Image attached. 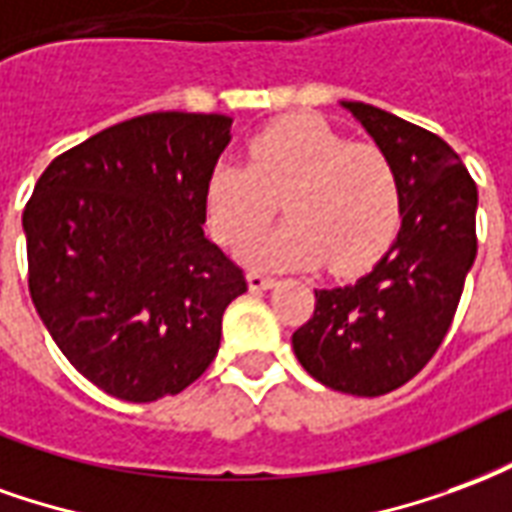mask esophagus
I'll list each match as a JSON object with an SVG mask.
<instances>
[{"label":"esophagus","instance_id":"obj_1","mask_svg":"<svg viewBox=\"0 0 512 512\" xmlns=\"http://www.w3.org/2000/svg\"><path fill=\"white\" fill-rule=\"evenodd\" d=\"M272 286H275V278H270V275L248 272V289H251V292H267Z\"/></svg>","mask_w":512,"mask_h":512}]
</instances>
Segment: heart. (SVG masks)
Returning <instances> with one entry per match:
<instances>
[{"mask_svg":"<svg viewBox=\"0 0 512 512\" xmlns=\"http://www.w3.org/2000/svg\"><path fill=\"white\" fill-rule=\"evenodd\" d=\"M284 201L278 230L245 242L240 259L256 270L333 272L374 264L393 242L401 190L382 149L352 144L316 117L281 119L253 138L248 163L223 160L207 177L204 210L212 237L240 245Z\"/></svg>","mask_w":512,"mask_h":512,"instance_id":"heart-1","label":"heart"}]
</instances>
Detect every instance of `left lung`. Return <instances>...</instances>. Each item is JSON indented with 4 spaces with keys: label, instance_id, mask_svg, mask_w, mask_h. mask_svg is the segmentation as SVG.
<instances>
[{
    "label": "left lung",
    "instance_id": "left-lung-1",
    "mask_svg": "<svg viewBox=\"0 0 512 512\" xmlns=\"http://www.w3.org/2000/svg\"><path fill=\"white\" fill-rule=\"evenodd\" d=\"M393 163L401 229L363 278L316 289V311L292 335L308 374L346 395H384L434 357L477 256V188L445 141L368 103L341 100Z\"/></svg>",
    "mask_w": 512,
    "mask_h": 512
}]
</instances>
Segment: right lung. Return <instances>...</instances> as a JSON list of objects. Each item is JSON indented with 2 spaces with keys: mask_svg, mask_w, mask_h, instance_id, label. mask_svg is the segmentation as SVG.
I'll return each instance as SVG.
<instances>
[{
  "mask_svg": "<svg viewBox=\"0 0 512 512\" xmlns=\"http://www.w3.org/2000/svg\"><path fill=\"white\" fill-rule=\"evenodd\" d=\"M226 114L158 111L51 160L24 210L29 294L59 352L103 393L149 404L215 360L248 286L204 237Z\"/></svg>",
  "mask_w": 512,
  "mask_h": 512,
  "instance_id": "obj_1",
  "label": "right lung"
}]
</instances>
